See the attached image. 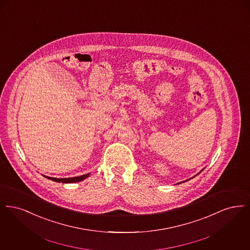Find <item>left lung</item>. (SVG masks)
<instances>
[{
	"instance_id": "obj_1",
	"label": "left lung",
	"mask_w": 250,
	"mask_h": 250,
	"mask_svg": "<svg viewBox=\"0 0 250 250\" xmlns=\"http://www.w3.org/2000/svg\"><path fill=\"white\" fill-rule=\"evenodd\" d=\"M187 181H188V180H187ZM185 182H186V181H185ZM180 184H181V183H180Z\"/></svg>"
}]
</instances>
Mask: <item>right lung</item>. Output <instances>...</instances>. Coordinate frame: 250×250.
Wrapping results in <instances>:
<instances>
[{"label":"right lung","instance_id":"add662e5","mask_svg":"<svg viewBox=\"0 0 250 250\" xmlns=\"http://www.w3.org/2000/svg\"><path fill=\"white\" fill-rule=\"evenodd\" d=\"M45 176V175H44ZM90 176V173L84 174L82 176H78V177H71V178H54V177H48V176H45L46 178L49 179L51 181L57 182V183H62V184H68V183H77V182H81L84 179L87 178Z\"/></svg>","mask_w":250,"mask_h":250}]
</instances>
